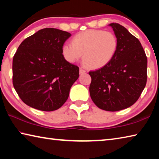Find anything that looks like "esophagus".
I'll return each mask as SVG.
<instances>
[{"label": "esophagus", "instance_id": "esophagus-1", "mask_svg": "<svg viewBox=\"0 0 159 159\" xmlns=\"http://www.w3.org/2000/svg\"><path fill=\"white\" fill-rule=\"evenodd\" d=\"M79 72H80V74H83L85 73V69H83V68H80V69H79Z\"/></svg>", "mask_w": 159, "mask_h": 159}]
</instances>
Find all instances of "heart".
<instances>
[{"mask_svg":"<svg viewBox=\"0 0 159 159\" xmlns=\"http://www.w3.org/2000/svg\"><path fill=\"white\" fill-rule=\"evenodd\" d=\"M118 41L111 31L90 29L77 34L71 44H64L61 53L64 59L73 63L82 57L85 64L92 69L107 66L116 53Z\"/></svg>","mask_w":159,"mask_h":159,"instance_id":"1","label":"heart"}]
</instances>
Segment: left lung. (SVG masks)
<instances>
[{
	"instance_id": "obj_1",
	"label": "left lung",
	"mask_w": 159,
	"mask_h": 159,
	"mask_svg": "<svg viewBox=\"0 0 159 159\" xmlns=\"http://www.w3.org/2000/svg\"><path fill=\"white\" fill-rule=\"evenodd\" d=\"M118 41L114 58L90 71V95L95 105L108 111L128 108L138 101L147 79V58L139 40L124 26L111 23Z\"/></svg>"
}]
</instances>
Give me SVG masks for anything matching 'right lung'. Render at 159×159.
Returning a JSON list of instances; mask_svg holds the SVG:
<instances>
[{
	"instance_id": "obj_1",
	"label": "right lung",
	"mask_w": 159,
	"mask_h": 159,
	"mask_svg": "<svg viewBox=\"0 0 159 159\" xmlns=\"http://www.w3.org/2000/svg\"><path fill=\"white\" fill-rule=\"evenodd\" d=\"M69 32L54 28L39 30L21 42L12 60V83L26 105L52 111L69 98L79 68L61 53Z\"/></svg>"
}]
</instances>
